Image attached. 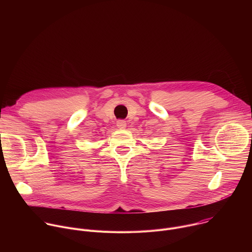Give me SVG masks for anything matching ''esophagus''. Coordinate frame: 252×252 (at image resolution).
<instances>
[{"instance_id": "esophagus-1", "label": "esophagus", "mask_w": 252, "mask_h": 252, "mask_svg": "<svg viewBox=\"0 0 252 252\" xmlns=\"http://www.w3.org/2000/svg\"><path fill=\"white\" fill-rule=\"evenodd\" d=\"M117 126H118L119 128H121V129L126 128V122L124 121V120H119V121L117 122Z\"/></svg>"}]
</instances>
